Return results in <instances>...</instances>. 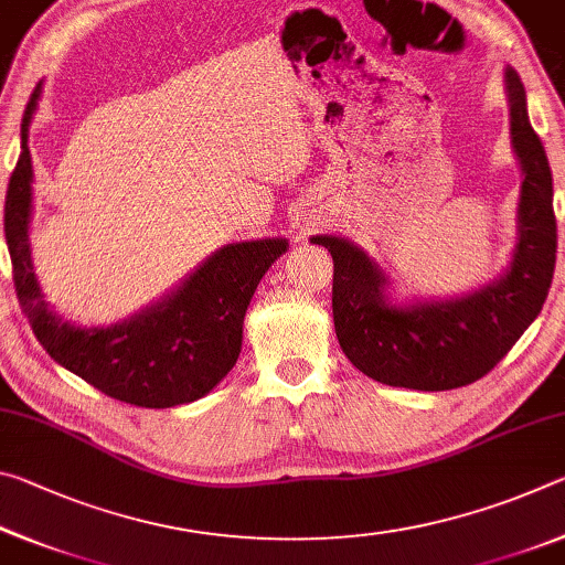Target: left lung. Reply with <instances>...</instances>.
<instances>
[{"instance_id":"8db88e82","label":"left lung","mask_w":565,"mask_h":565,"mask_svg":"<svg viewBox=\"0 0 565 565\" xmlns=\"http://www.w3.org/2000/svg\"><path fill=\"white\" fill-rule=\"evenodd\" d=\"M511 145L521 164L519 242L499 279L458 299H388L386 274L341 236H311L333 259V327L361 374L386 386L448 391L473 384L511 351L546 301L556 269V214L546 149L533 131L525 89L505 66Z\"/></svg>"}]
</instances>
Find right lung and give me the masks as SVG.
I'll list each match as a JSON object with an SVG mask.
<instances>
[{"label": "right lung", "mask_w": 565, "mask_h": 565, "mask_svg": "<svg viewBox=\"0 0 565 565\" xmlns=\"http://www.w3.org/2000/svg\"><path fill=\"white\" fill-rule=\"evenodd\" d=\"M36 84L22 119V151L9 177L4 236L17 299L46 353L102 394L141 408H171L206 396L242 351L244 317L262 276L286 252V238H256L218 248L181 286L114 327H76L50 309L36 281L32 222L30 121Z\"/></svg>", "instance_id": "1"}]
</instances>
